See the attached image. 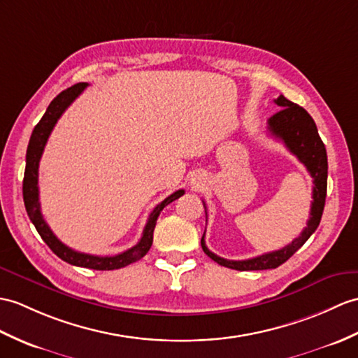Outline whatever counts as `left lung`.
Here are the masks:
<instances>
[{
	"label": "left lung",
	"mask_w": 358,
	"mask_h": 358,
	"mask_svg": "<svg viewBox=\"0 0 358 358\" xmlns=\"http://www.w3.org/2000/svg\"><path fill=\"white\" fill-rule=\"evenodd\" d=\"M276 105L280 106V111H278L268 119V131L273 137L284 141V145L288 148V151L297 157L306 169H308L310 176L313 177V203H311V212L310 220L306 222V227L302 230L301 236H297L288 245L276 252H270L261 256L252 257V259L244 261H230L220 257L212 253L209 248L206 247L204 235L201 238V247L203 252L218 262L222 267H227L238 271H250V270H270L278 268L279 265L288 261L299 248H301L308 238L314 234L315 229L319 227L323 207H325L327 199V180H328V157L325 145L317 132V127L313 120L311 115L306 113L302 106H299L293 102H289L287 97L279 96ZM206 209V204H204ZM206 234V231H204Z\"/></svg>",
	"instance_id": "obj_1"
}]
</instances>
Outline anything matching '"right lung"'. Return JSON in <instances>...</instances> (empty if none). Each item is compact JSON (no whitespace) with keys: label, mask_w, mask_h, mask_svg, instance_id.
<instances>
[{"label":"right lung","mask_w":358,"mask_h":358,"mask_svg":"<svg viewBox=\"0 0 358 358\" xmlns=\"http://www.w3.org/2000/svg\"><path fill=\"white\" fill-rule=\"evenodd\" d=\"M88 87L87 82H80V84L73 85L70 88L64 90L62 93L57 94L52 103L48 105L45 114L39 123L35 127L31 132V137L27 146V154H26V171H24V181H22V196H24V206H26V210L33 226L36 227L38 234L41 238L44 239V243L52 248V252L59 256L62 261L69 262L71 265H76V267H84L91 270H117L122 267H127V265L141 259L152 245V235L154 229L157 224V218H159L160 212L164 209L166 206L176 201L180 198L185 190L180 189L177 192H173L168 198H164L160 204H157L155 209L151 212L148 218V222L143 230V235H141L138 243L128 248L127 252L119 253L115 256H94V255H87L73 250V248L66 247L62 244L56 235L48 227V224L43 218V213H41V204H39V189H38V168H39V160L43 157L44 148L47 140L52 134L56 122L59 120L64 111L69 108L74 99H76L82 91Z\"/></svg>","instance_id":"1"}]
</instances>
